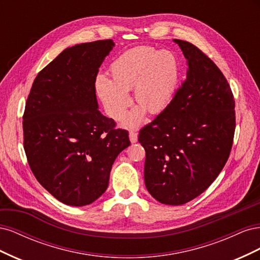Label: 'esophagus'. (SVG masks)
I'll list each match as a JSON object with an SVG mask.
<instances>
[{
	"label": "esophagus",
	"mask_w": 260,
	"mask_h": 260,
	"mask_svg": "<svg viewBox=\"0 0 260 260\" xmlns=\"http://www.w3.org/2000/svg\"><path fill=\"white\" fill-rule=\"evenodd\" d=\"M129 139L131 141V143H136L138 141V133L136 131H130L129 132Z\"/></svg>",
	"instance_id": "1"
}]
</instances>
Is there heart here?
I'll list each match as a JSON object with an SVG mask.
<instances>
[{"mask_svg":"<svg viewBox=\"0 0 260 260\" xmlns=\"http://www.w3.org/2000/svg\"><path fill=\"white\" fill-rule=\"evenodd\" d=\"M111 82L96 79V92L106 111L115 120H121L130 106L128 92L140 106L125 125L137 127L144 119V111L158 114L174 98L179 78V65L169 51H156L149 46L132 49L118 57L109 68Z\"/></svg>","mask_w":260,"mask_h":260,"instance_id":"obj_1","label":"heart"}]
</instances>
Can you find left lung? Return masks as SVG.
Masks as SVG:
<instances>
[{
	"label": "left lung",
	"instance_id": "left-lung-1",
	"mask_svg": "<svg viewBox=\"0 0 260 260\" xmlns=\"http://www.w3.org/2000/svg\"><path fill=\"white\" fill-rule=\"evenodd\" d=\"M187 59L186 79L164 111L140 130L144 181L153 198L183 205L206 191L229 158L235 102L225 77L194 44L175 39Z\"/></svg>",
	"mask_w": 260,
	"mask_h": 260
}]
</instances>
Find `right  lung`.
Listing matches in <instances>:
<instances>
[{"label":"right lung","instance_id":"1","mask_svg":"<svg viewBox=\"0 0 260 260\" xmlns=\"http://www.w3.org/2000/svg\"><path fill=\"white\" fill-rule=\"evenodd\" d=\"M114 45L109 39L62 51L38 74L26 102L23 148L30 169L66 205L96 201L116 157L130 145L128 131L98 109L96 76Z\"/></svg>","mask_w":260,"mask_h":260}]
</instances>
